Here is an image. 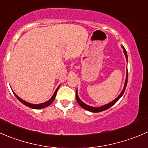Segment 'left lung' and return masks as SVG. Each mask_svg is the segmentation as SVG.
Listing matches in <instances>:
<instances>
[{
	"mask_svg": "<svg viewBox=\"0 0 148 148\" xmlns=\"http://www.w3.org/2000/svg\"><path fill=\"white\" fill-rule=\"evenodd\" d=\"M122 48H123V49H124V54H125L126 58H127V51H126L125 48H124V47L122 46ZM127 80H128V74H127V79H126V82H125V85H124V90H122V92H121V94H120L119 95V97H117V98H116L115 100H114V101H112V102H111V103H108V104L105 105V106H101V107H99V108L91 107V106H87V105H86L85 103H83L82 101H81V100H80V99L79 98L78 95H77V91H76V99H77V103H79V106H81L82 108H83L85 109V110H89V111H91V112L97 113V112H100V111H103V110H107V109H108L109 108H110V107H111V106H114V105L115 104V103H116V102L118 101L119 100L120 97H121V96L123 95V94H124V91H125L126 87H127Z\"/></svg>",
	"mask_w": 148,
	"mask_h": 148,
	"instance_id": "left-lung-1",
	"label": "left lung"
}]
</instances>
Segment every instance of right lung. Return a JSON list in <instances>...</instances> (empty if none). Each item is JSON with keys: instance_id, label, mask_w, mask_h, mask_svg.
<instances>
[{"instance_id": "1", "label": "right lung", "mask_w": 148, "mask_h": 148, "mask_svg": "<svg viewBox=\"0 0 148 148\" xmlns=\"http://www.w3.org/2000/svg\"><path fill=\"white\" fill-rule=\"evenodd\" d=\"M58 88H57V90H56L55 93H54V95H53V97H51V98L50 99V100H48V101L45 102V103H41V104H37V105L31 104V103H27V102L24 101V100H21V99L20 98V97H18V96H17L15 94V93H14V95H15L16 97V98L18 99V100H19L20 102H21V103H22L23 104L25 105V106H28V107L32 108H34V109H40V108H45V107H47V106H50V105H51V103H52L53 102L54 99H55V97H56V94H57V92H58Z\"/></svg>"}]
</instances>
